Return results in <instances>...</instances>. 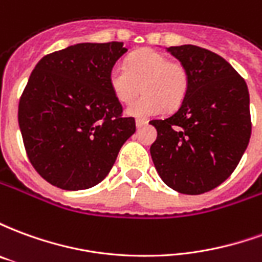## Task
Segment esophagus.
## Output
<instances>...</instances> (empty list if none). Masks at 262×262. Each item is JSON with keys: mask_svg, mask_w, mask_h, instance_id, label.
<instances>
[{"mask_svg": "<svg viewBox=\"0 0 262 262\" xmlns=\"http://www.w3.org/2000/svg\"><path fill=\"white\" fill-rule=\"evenodd\" d=\"M147 123H148L147 120L137 119L136 120V127H139V129H140V127H143V126H146V125H147Z\"/></svg>", "mask_w": 262, "mask_h": 262, "instance_id": "1", "label": "esophagus"}]
</instances>
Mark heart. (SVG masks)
I'll return each mask as SVG.
<instances>
[{
    "label": "heart",
    "mask_w": 262,
    "mask_h": 262,
    "mask_svg": "<svg viewBox=\"0 0 262 262\" xmlns=\"http://www.w3.org/2000/svg\"><path fill=\"white\" fill-rule=\"evenodd\" d=\"M108 81L112 94L122 103L132 102L142 85L144 95L126 109L129 116L140 119L161 114L165 106H181L189 88L187 69L153 49L132 53L125 66L115 64L109 71Z\"/></svg>",
    "instance_id": "b5f03b06"
}]
</instances>
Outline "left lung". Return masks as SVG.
Instances as JSON below:
<instances>
[{
  "label": "left lung",
  "mask_w": 262,
  "mask_h": 262,
  "mask_svg": "<svg viewBox=\"0 0 262 262\" xmlns=\"http://www.w3.org/2000/svg\"><path fill=\"white\" fill-rule=\"evenodd\" d=\"M167 52L187 69L189 88L176 114L150 122L157 130L150 154L165 185L199 195L226 181L242 160L251 136L250 94L219 54L193 45Z\"/></svg>",
  "instance_id": "left-lung-1"
}]
</instances>
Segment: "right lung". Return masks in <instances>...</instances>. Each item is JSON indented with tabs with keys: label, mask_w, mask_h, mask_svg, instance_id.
I'll return each mask as SVG.
<instances>
[{
	"label": "right lung",
	"mask_w": 262,
	"mask_h": 262,
	"mask_svg": "<svg viewBox=\"0 0 262 262\" xmlns=\"http://www.w3.org/2000/svg\"><path fill=\"white\" fill-rule=\"evenodd\" d=\"M126 52L122 42L78 43L45 56L32 71L18 122L29 161L54 187H95L136 132L108 81Z\"/></svg>",
	"instance_id": "1"
}]
</instances>
